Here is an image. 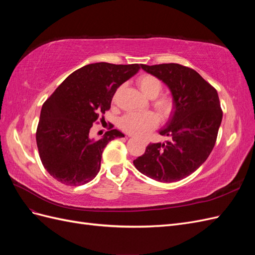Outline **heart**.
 <instances>
[{
    "label": "heart",
    "instance_id": "1",
    "mask_svg": "<svg viewBox=\"0 0 255 255\" xmlns=\"http://www.w3.org/2000/svg\"><path fill=\"white\" fill-rule=\"evenodd\" d=\"M137 85L142 94L150 99L156 98L161 90L160 81L151 74H142L137 80ZM154 106L163 115L167 116L172 110V101L168 97H160L154 100ZM158 118L152 112L142 113H128L120 119V128L125 132L136 135L143 136L148 134L151 129L157 126Z\"/></svg>",
    "mask_w": 255,
    "mask_h": 255
}]
</instances>
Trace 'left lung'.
Masks as SVG:
<instances>
[{"label": "left lung", "instance_id": "left-lung-1", "mask_svg": "<svg viewBox=\"0 0 255 255\" xmlns=\"http://www.w3.org/2000/svg\"><path fill=\"white\" fill-rule=\"evenodd\" d=\"M141 68L170 90L172 112L159 130L169 139L150 143L133 163L138 171L155 181H180L195 172L214 148L222 120L217 90L194 69L179 64Z\"/></svg>", "mask_w": 255, "mask_h": 255}]
</instances>
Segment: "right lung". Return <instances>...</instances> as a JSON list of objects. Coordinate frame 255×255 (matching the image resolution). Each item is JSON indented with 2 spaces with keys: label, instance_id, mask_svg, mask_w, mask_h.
Instances as JSON below:
<instances>
[{
  "label": "right lung",
  "instance_id": "obj_1",
  "mask_svg": "<svg viewBox=\"0 0 255 255\" xmlns=\"http://www.w3.org/2000/svg\"><path fill=\"white\" fill-rule=\"evenodd\" d=\"M139 69L138 64L84 66L69 75L43 103L36 141L41 163L54 179L69 186L95 179L106 144L125 134L115 128L96 140L89 130L111 109L117 88Z\"/></svg>",
  "mask_w": 255,
  "mask_h": 255
}]
</instances>
